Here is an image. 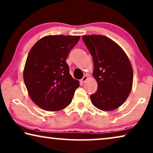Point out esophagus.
Wrapping results in <instances>:
<instances>
[{"label": "esophagus", "mask_w": 153, "mask_h": 153, "mask_svg": "<svg viewBox=\"0 0 153 153\" xmlns=\"http://www.w3.org/2000/svg\"><path fill=\"white\" fill-rule=\"evenodd\" d=\"M88 76H84L83 77V78H82V79H81V82H83V83H84V82H86L87 81V79H88Z\"/></svg>", "instance_id": "obj_1"}]
</instances>
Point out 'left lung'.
Wrapping results in <instances>:
<instances>
[{"label": "left lung", "mask_w": 153, "mask_h": 153, "mask_svg": "<svg viewBox=\"0 0 153 153\" xmlns=\"http://www.w3.org/2000/svg\"><path fill=\"white\" fill-rule=\"evenodd\" d=\"M82 39L93 56V76L98 85L91 95V102L101 110H114L124 103L132 89L133 72L129 58L105 36L84 35Z\"/></svg>", "instance_id": "obj_1"}]
</instances>
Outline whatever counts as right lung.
<instances>
[{"label": "right lung", "instance_id": "1", "mask_svg": "<svg viewBox=\"0 0 153 153\" xmlns=\"http://www.w3.org/2000/svg\"><path fill=\"white\" fill-rule=\"evenodd\" d=\"M80 36L48 35L35 43L28 53L23 77L28 95L46 111L63 110L79 86L73 78L66 60Z\"/></svg>", "mask_w": 153, "mask_h": 153}]
</instances>
